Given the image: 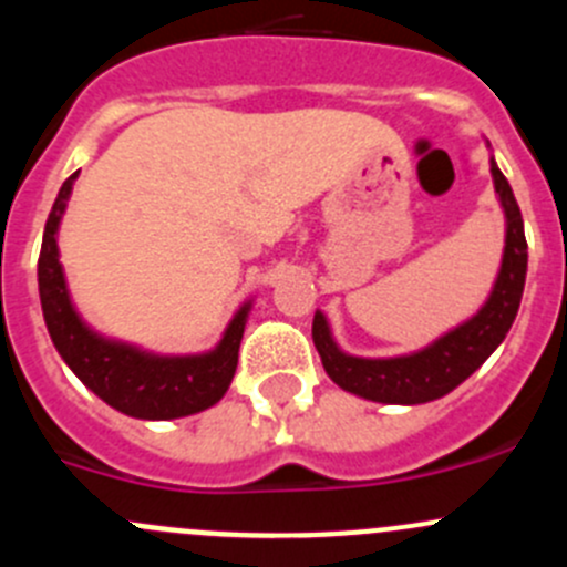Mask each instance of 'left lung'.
Segmentation results:
<instances>
[{
  "label": "left lung",
  "mask_w": 567,
  "mask_h": 567,
  "mask_svg": "<svg viewBox=\"0 0 567 567\" xmlns=\"http://www.w3.org/2000/svg\"><path fill=\"white\" fill-rule=\"evenodd\" d=\"M491 173H494L496 194L507 216V238L499 277L483 310L433 346L411 357L394 359L348 357L331 340L326 318L316 312L312 340H316L326 373L337 386L359 398L375 400V403H427V400L453 392L505 340L522 305L524 279H527V238H524V219L511 183L494 162H491Z\"/></svg>",
  "instance_id": "1"
}]
</instances>
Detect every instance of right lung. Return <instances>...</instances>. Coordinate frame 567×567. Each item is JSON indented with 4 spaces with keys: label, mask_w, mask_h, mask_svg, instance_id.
I'll use <instances>...</instances> for the list:
<instances>
[{
    "label": "right lung",
    "mask_w": 567,
    "mask_h": 567,
    "mask_svg": "<svg viewBox=\"0 0 567 567\" xmlns=\"http://www.w3.org/2000/svg\"><path fill=\"white\" fill-rule=\"evenodd\" d=\"M73 181L76 173L62 183L56 194L54 208L45 219L38 260L40 305L60 357L104 403L136 420H175L219 403L236 375L249 305L230 320L219 346L199 357H153L90 331L68 299L56 251V227L71 197Z\"/></svg>",
    "instance_id": "add662e5"
}]
</instances>
